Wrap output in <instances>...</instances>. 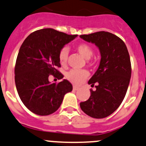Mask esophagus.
<instances>
[{
    "mask_svg": "<svg viewBox=\"0 0 146 146\" xmlns=\"http://www.w3.org/2000/svg\"><path fill=\"white\" fill-rule=\"evenodd\" d=\"M73 90H75V91H76V90H79V87H77V86H73Z\"/></svg>",
    "mask_w": 146,
    "mask_h": 146,
    "instance_id": "34e87169",
    "label": "esophagus"
}]
</instances>
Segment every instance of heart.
Listing matches in <instances>:
<instances>
[{"label": "heart", "instance_id": "obj_1", "mask_svg": "<svg viewBox=\"0 0 146 146\" xmlns=\"http://www.w3.org/2000/svg\"><path fill=\"white\" fill-rule=\"evenodd\" d=\"M78 52L85 58V59H90L93 55V50L89 44L85 42H81L76 46ZM68 56V50L67 47H63L59 51V61L61 65H65L67 62ZM89 76V72L86 70H76L72 69L66 74V78L70 82L76 85L82 83Z\"/></svg>", "mask_w": 146, "mask_h": 146}]
</instances>
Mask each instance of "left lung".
I'll list each match as a JSON object with an SVG mask.
<instances>
[{
  "instance_id": "left-lung-1",
  "label": "left lung",
  "mask_w": 146,
  "mask_h": 146,
  "mask_svg": "<svg viewBox=\"0 0 146 146\" xmlns=\"http://www.w3.org/2000/svg\"><path fill=\"white\" fill-rule=\"evenodd\" d=\"M95 44L101 53L99 68L88 84L95 86L90 90L88 100L80 104L82 111L94 118H104L117 109L125 98L131 74V61L127 46L113 33L99 31L80 36Z\"/></svg>"
}]
</instances>
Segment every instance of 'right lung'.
<instances>
[{
  "mask_svg": "<svg viewBox=\"0 0 146 146\" xmlns=\"http://www.w3.org/2000/svg\"><path fill=\"white\" fill-rule=\"evenodd\" d=\"M78 35H68L53 29H43L31 33L19 49L15 67V80L23 104L32 113L48 115L60 107L64 95L73 90L67 80L50 83L49 76L61 80L64 76L59 51Z\"/></svg>",
  "mask_w": 146,
  "mask_h": 146,
  "instance_id": "add662e5",
  "label": "right lung"
}]
</instances>
